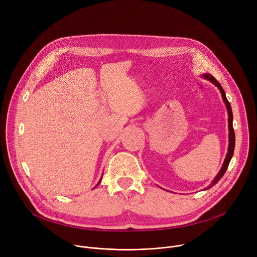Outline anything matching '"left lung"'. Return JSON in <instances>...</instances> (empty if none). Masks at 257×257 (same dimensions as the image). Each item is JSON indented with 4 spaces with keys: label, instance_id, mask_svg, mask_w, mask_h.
Here are the masks:
<instances>
[{
    "label": "left lung",
    "instance_id": "left-lung-1",
    "mask_svg": "<svg viewBox=\"0 0 257 257\" xmlns=\"http://www.w3.org/2000/svg\"><path fill=\"white\" fill-rule=\"evenodd\" d=\"M201 76H202V78H204V79L210 81L211 83H213V84L219 89V91H221V93H222V98H223V100H224V102H225V104H226L227 112H228V115H229V116H228V117H229V118H228V122H229V148H228V153H227V156H226V158H225V161H224V164H223L221 170H219V172L217 173V175L215 176V178L211 181L210 185H209L208 187H206V189H209L210 187H212L213 185L216 184V183L219 181V179H221V178L224 176V174L226 173V171H227V169H228V166H229V164H230V162H231V159H232L233 154H234V149H235V132H234V129H233V113H232V107H231V104H230V102L228 101V99H227V97H226V93H225V90L223 89L222 85L219 84V82H217V80H216L213 76H211L210 74H208V73H206V74H202Z\"/></svg>",
    "mask_w": 257,
    "mask_h": 257
}]
</instances>
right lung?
Returning <instances> with one entry per match:
<instances>
[{"instance_id": "right-lung-1", "label": "right lung", "mask_w": 257, "mask_h": 257, "mask_svg": "<svg viewBox=\"0 0 257 257\" xmlns=\"http://www.w3.org/2000/svg\"><path fill=\"white\" fill-rule=\"evenodd\" d=\"M100 181H101V178H100V180H99V181H98V183H97V184H96V185H95V187H97V185H98V184H99V183H100ZM95 187H94V188H95Z\"/></svg>"}]
</instances>
